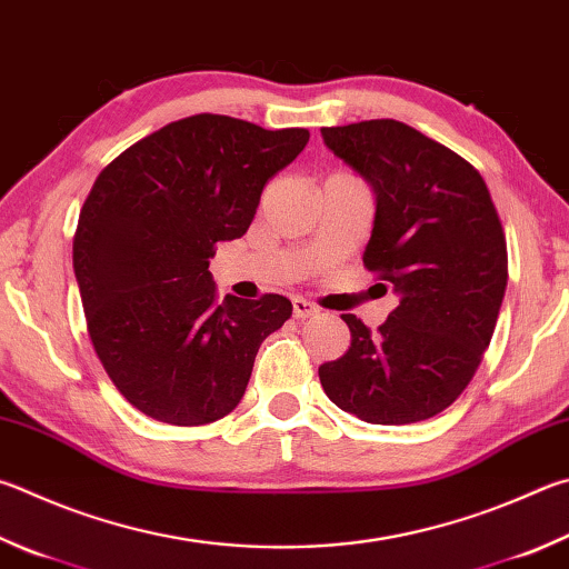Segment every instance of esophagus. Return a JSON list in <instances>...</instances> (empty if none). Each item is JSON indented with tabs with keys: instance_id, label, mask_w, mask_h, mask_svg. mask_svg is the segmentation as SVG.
<instances>
[{
	"instance_id": "esophagus-1",
	"label": "esophagus",
	"mask_w": 569,
	"mask_h": 569,
	"mask_svg": "<svg viewBox=\"0 0 569 569\" xmlns=\"http://www.w3.org/2000/svg\"><path fill=\"white\" fill-rule=\"evenodd\" d=\"M291 303H293V316L296 318H311V316L318 313V306L308 301V298H303V296H293Z\"/></svg>"
}]
</instances>
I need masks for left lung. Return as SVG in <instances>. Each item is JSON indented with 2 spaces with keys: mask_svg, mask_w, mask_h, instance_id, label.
Returning a JSON list of instances; mask_svg holds the SVG:
<instances>
[{
  "mask_svg": "<svg viewBox=\"0 0 569 569\" xmlns=\"http://www.w3.org/2000/svg\"><path fill=\"white\" fill-rule=\"evenodd\" d=\"M326 147L376 193L363 266L400 296L373 333L356 316L350 348L318 368L340 410L376 426L428 420L458 400L490 346L508 286V243L470 161L396 119L323 127Z\"/></svg>",
  "mask_w": 569,
  "mask_h": 569,
  "instance_id": "8db88e82",
  "label": "left lung"
}]
</instances>
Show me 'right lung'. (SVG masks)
I'll return each instance as SVG.
<instances>
[{"label":"right lung","mask_w":569,"mask_h":569,"mask_svg":"<svg viewBox=\"0 0 569 569\" xmlns=\"http://www.w3.org/2000/svg\"><path fill=\"white\" fill-rule=\"evenodd\" d=\"M196 113L101 169L81 206L74 273L89 338L133 408L169 426H206L239 406L258 348L291 318L286 296L219 301L209 258L249 231L261 191L308 143Z\"/></svg>","instance_id":"right-lung-1"}]
</instances>
